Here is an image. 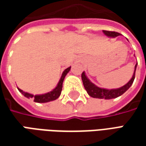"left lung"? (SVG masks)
Returning <instances> with one entry per match:
<instances>
[{"label": "left lung", "instance_id": "obj_1", "mask_svg": "<svg viewBox=\"0 0 146 146\" xmlns=\"http://www.w3.org/2000/svg\"><path fill=\"white\" fill-rule=\"evenodd\" d=\"M103 33L108 36L110 37H115V36H119L120 34L117 32H114V31H107V30H103ZM138 64V63H137ZM137 64L135 65V72L133 74L132 78L127 84H126L125 85L123 86L121 88L117 89H111V90H108V89H104L101 88H98L96 85H95L93 83H92L88 79V77L86 76L85 73L83 72L81 74V77H82V81L83 84L84 88L88 92L91 97L92 98H105V99H112V98H115L119 97L120 95H122L125 92H127L129 89V88L131 86V84L134 82V80L135 77V70H136V67H137Z\"/></svg>", "mask_w": 146, "mask_h": 146}]
</instances>
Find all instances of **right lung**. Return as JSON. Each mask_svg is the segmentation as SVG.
I'll use <instances>...</instances> for the list:
<instances>
[{
    "label": "right lung",
    "instance_id": "right-lung-1",
    "mask_svg": "<svg viewBox=\"0 0 146 146\" xmlns=\"http://www.w3.org/2000/svg\"><path fill=\"white\" fill-rule=\"evenodd\" d=\"M70 68L71 67H69L66 70H64L63 73H62V75L61 76L60 80L58 84V85L56 86V88L52 90L51 92H48V93H46V94H44V95H33L32 94H30V93H27V92H25L23 91H22L21 89H19V91L23 94V95L27 97V98H33L34 99V102H38V103H44V102H48L54 101L55 99H57L61 95V92H62V83H63L64 78L65 76H66V74L69 73V71L70 70Z\"/></svg>",
    "mask_w": 146,
    "mask_h": 146
}]
</instances>
